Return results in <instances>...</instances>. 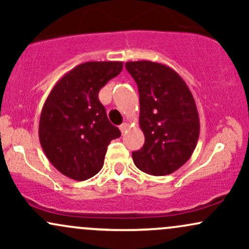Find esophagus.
Wrapping results in <instances>:
<instances>
[{
  "label": "esophagus",
  "instance_id": "obj_1",
  "mask_svg": "<svg viewBox=\"0 0 249 249\" xmlns=\"http://www.w3.org/2000/svg\"><path fill=\"white\" fill-rule=\"evenodd\" d=\"M119 128H121L122 133H125V132H126L127 128H128V124H127V123H123L121 126H119Z\"/></svg>",
  "mask_w": 249,
  "mask_h": 249
}]
</instances>
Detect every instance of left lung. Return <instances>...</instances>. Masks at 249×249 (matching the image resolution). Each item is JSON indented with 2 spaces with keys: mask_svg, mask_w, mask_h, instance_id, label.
I'll return each instance as SVG.
<instances>
[{
  "mask_svg": "<svg viewBox=\"0 0 249 249\" xmlns=\"http://www.w3.org/2000/svg\"><path fill=\"white\" fill-rule=\"evenodd\" d=\"M138 85L139 126L145 142L132 152L134 165L151 176L176 172L192 156L200 122L190 88L177 71L152 61L126 62Z\"/></svg>",
  "mask_w": 249,
  "mask_h": 249,
  "instance_id": "8db88e82",
  "label": "left lung"
}]
</instances>
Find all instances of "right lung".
I'll return each instance as SVG.
<instances>
[{
  "instance_id": "add662e5",
  "label": "right lung",
  "mask_w": 249,
  "mask_h": 249,
  "mask_svg": "<svg viewBox=\"0 0 249 249\" xmlns=\"http://www.w3.org/2000/svg\"><path fill=\"white\" fill-rule=\"evenodd\" d=\"M123 70V62H85L58 79L39 117L41 146L56 170L83 181L104 165L107 145L121 136L108 122L99 90Z\"/></svg>"
}]
</instances>
